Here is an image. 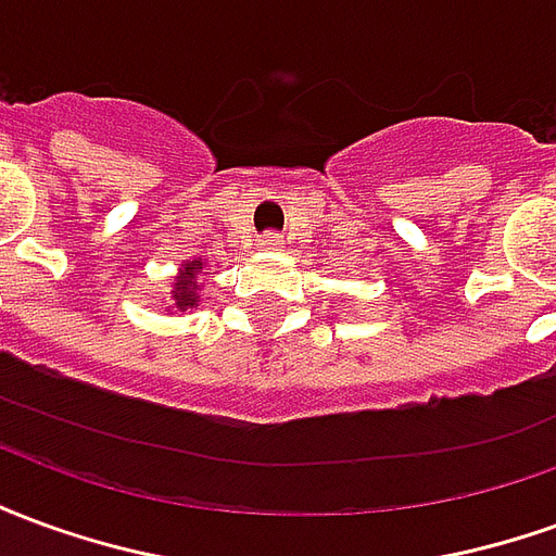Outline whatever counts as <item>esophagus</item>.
Returning a JSON list of instances; mask_svg holds the SVG:
<instances>
[{
	"mask_svg": "<svg viewBox=\"0 0 556 556\" xmlns=\"http://www.w3.org/2000/svg\"><path fill=\"white\" fill-rule=\"evenodd\" d=\"M279 247H282V238H279L277 231H267V235L258 238V250H267V253H270V250H279Z\"/></svg>",
	"mask_w": 556,
	"mask_h": 556,
	"instance_id": "obj_1",
	"label": "esophagus"
}]
</instances>
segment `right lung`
<instances>
[{
  "label": "right lung",
  "instance_id": "right-lung-1",
  "mask_svg": "<svg viewBox=\"0 0 556 556\" xmlns=\"http://www.w3.org/2000/svg\"><path fill=\"white\" fill-rule=\"evenodd\" d=\"M205 267V258H187L178 267V274L172 279V289L160 298V309L166 315H184L193 313L195 306L202 303V286H199V274Z\"/></svg>",
  "mask_w": 556,
  "mask_h": 556
}]
</instances>
